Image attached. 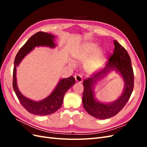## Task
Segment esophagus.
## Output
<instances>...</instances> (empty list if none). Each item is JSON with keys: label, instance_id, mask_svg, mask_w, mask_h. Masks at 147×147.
<instances>
[{"label": "esophagus", "instance_id": "esophagus-1", "mask_svg": "<svg viewBox=\"0 0 147 147\" xmlns=\"http://www.w3.org/2000/svg\"><path fill=\"white\" fill-rule=\"evenodd\" d=\"M75 81L78 83H82L83 82L82 77L79 74H77L76 75H75Z\"/></svg>", "mask_w": 147, "mask_h": 147}]
</instances>
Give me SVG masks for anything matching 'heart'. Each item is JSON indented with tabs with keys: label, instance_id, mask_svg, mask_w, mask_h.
<instances>
[{
	"label": "heart",
	"instance_id": "b5f03b06",
	"mask_svg": "<svg viewBox=\"0 0 147 147\" xmlns=\"http://www.w3.org/2000/svg\"><path fill=\"white\" fill-rule=\"evenodd\" d=\"M97 48L96 43H86L82 46L80 50H79L76 55V57L80 61H86L88 57L95 51ZM105 52L102 51L96 53L94 55L93 59L87 66V70L88 72H92L97 69L102 64L104 59V55Z\"/></svg>",
	"mask_w": 147,
	"mask_h": 147
}]
</instances>
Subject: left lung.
Masks as SVG:
<instances>
[{
  "label": "left lung",
  "mask_w": 147,
  "mask_h": 147,
  "mask_svg": "<svg viewBox=\"0 0 147 147\" xmlns=\"http://www.w3.org/2000/svg\"><path fill=\"white\" fill-rule=\"evenodd\" d=\"M115 50L109 57L105 68L91 78L84 80L83 105L86 112L98 119H107L114 117L124 107L129 99L134 88V72L131 66L129 55L123 47L114 40ZM115 69L122 76L125 85L123 94L116 101L110 104H104L94 98L93 85L99 79L105 76L111 69Z\"/></svg>",
  "instance_id": "left-lung-1"
}]
</instances>
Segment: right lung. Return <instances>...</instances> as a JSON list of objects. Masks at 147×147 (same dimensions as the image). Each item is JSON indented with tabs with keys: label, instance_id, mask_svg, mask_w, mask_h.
Segmentation results:
<instances>
[{
	"label": "right lung",
	"instance_id": "right-lung-1",
	"mask_svg": "<svg viewBox=\"0 0 147 147\" xmlns=\"http://www.w3.org/2000/svg\"><path fill=\"white\" fill-rule=\"evenodd\" d=\"M54 38V35L47 32H38L35 33L20 48L15 59L13 72V90L22 106L28 112L34 115L44 116L56 112L63 104L65 93L75 83V79L73 76L61 79L51 94L46 99L38 102L30 100L26 97L21 94L18 88L16 77V67L20 64L24 56L32 51L35 47L46 46L54 48L56 45L53 42Z\"/></svg>",
	"mask_w": 147,
	"mask_h": 147
}]
</instances>
